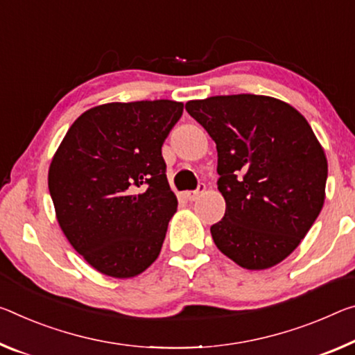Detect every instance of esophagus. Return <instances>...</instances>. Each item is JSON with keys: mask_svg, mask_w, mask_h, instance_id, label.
I'll return each instance as SVG.
<instances>
[{"mask_svg": "<svg viewBox=\"0 0 355 355\" xmlns=\"http://www.w3.org/2000/svg\"><path fill=\"white\" fill-rule=\"evenodd\" d=\"M205 189H207L205 184L200 183L199 188L196 189V191H187V193H184V198H187V200H189V202H194V200H198L200 196L205 193Z\"/></svg>", "mask_w": 355, "mask_h": 355, "instance_id": "1", "label": "esophagus"}]
</instances>
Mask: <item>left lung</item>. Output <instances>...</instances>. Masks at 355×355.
Returning <instances> with one entry per match:
<instances>
[{
	"instance_id": "obj_1",
	"label": "left lung",
	"mask_w": 355,
	"mask_h": 355,
	"mask_svg": "<svg viewBox=\"0 0 355 355\" xmlns=\"http://www.w3.org/2000/svg\"><path fill=\"white\" fill-rule=\"evenodd\" d=\"M187 110L216 144L226 213L213 241L246 270L277 266L322 210L329 166L316 134L291 104L262 94L194 99Z\"/></svg>"
}]
</instances>
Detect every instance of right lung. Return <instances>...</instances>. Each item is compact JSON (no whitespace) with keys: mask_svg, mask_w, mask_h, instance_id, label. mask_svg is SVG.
<instances>
[{"mask_svg":"<svg viewBox=\"0 0 355 355\" xmlns=\"http://www.w3.org/2000/svg\"><path fill=\"white\" fill-rule=\"evenodd\" d=\"M183 114L168 99L92 107L72 123L49 167L55 216L99 273L128 279L161 252L177 211L161 147Z\"/></svg>","mask_w":355,"mask_h":355,"instance_id":"right-lung-1","label":"right lung"}]
</instances>
